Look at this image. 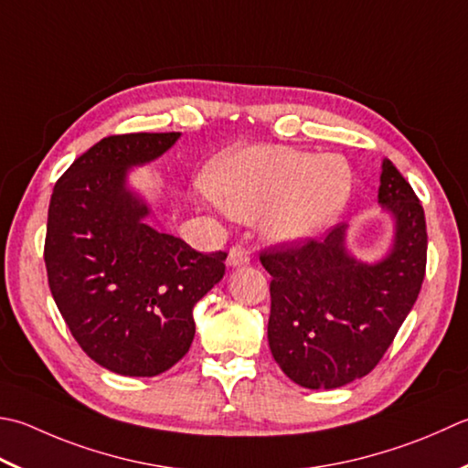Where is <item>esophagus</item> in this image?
I'll return each instance as SVG.
<instances>
[{
  "instance_id": "34e87169",
  "label": "esophagus",
  "mask_w": 468,
  "mask_h": 468,
  "mask_svg": "<svg viewBox=\"0 0 468 468\" xmlns=\"http://www.w3.org/2000/svg\"><path fill=\"white\" fill-rule=\"evenodd\" d=\"M247 263H250V253H247L243 247H231V250H229V258H227L229 268H239V265H247Z\"/></svg>"
}]
</instances>
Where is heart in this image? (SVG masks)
Here are the masks:
<instances>
[{
  "label": "heart",
  "instance_id": "1",
  "mask_svg": "<svg viewBox=\"0 0 468 468\" xmlns=\"http://www.w3.org/2000/svg\"><path fill=\"white\" fill-rule=\"evenodd\" d=\"M353 174L338 155L283 145H251L215 160L205 172L208 197L243 223L260 218L273 243L294 245L331 227L351 197Z\"/></svg>",
  "mask_w": 468,
  "mask_h": 468
}]
</instances>
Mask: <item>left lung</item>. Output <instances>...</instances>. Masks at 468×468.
<instances>
[{
    "instance_id": "1",
    "label": "left lung",
    "mask_w": 468,
    "mask_h": 468,
    "mask_svg": "<svg viewBox=\"0 0 468 468\" xmlns=\"http://www.w3.org/2000/svg\"><path fill=\"white\" fill-rule=\"evenodd\" d=\"M378 203L393 223L389 250L378 261L349 251L346 225L320 241L261 253L271 276L270 351L302 388L335 389L365 378L414 308L426 271V217L388 158Z\"/></svg>"
}]
</instances>
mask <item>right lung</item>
I'll return each mask as SVG.
<instances>
[{
	"label": "right lung",
	"instance_id": "1",
	"mask_svg": "<svg viewBox=\"0 0 468 468\" xmlns=\"http://www.w3.org/2000/svg\"><path fill=\"white\" fill-rule=\"evenodd\" d=\"M180 133L103 137L52 190L44 261L64 323L90 359L154 378L185 356L195 308L225 276V251L198 253L148 225L152 207L130 172L166 154Z\"/></svg>",
	"mask_w": 468,
	"mask_h": 468
}]
</instances>
